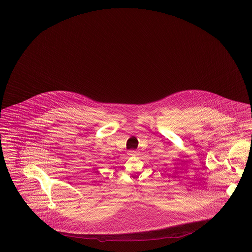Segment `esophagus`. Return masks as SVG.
Instances as JSON below:
<instances>
[{
	"label": "esophagus",
	"instance_id": "obj_1",
	"mask_svg": "<svg viewBox=\"0 0 252 252\" xmlns=\"http://www.w3.org/2000/svg\"><path fill=\"white\" fill-rule=\"evenodd\" d=\"M127 154L130 156H136V155H137V153L136 151H128Z\"/></svg>",
	"mask_w": 252,
	"mask_h": 252
}]
</instances>
